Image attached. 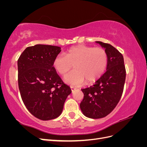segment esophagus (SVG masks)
<instances>
[{
  "label": "esophagus",
  "instance_id": "esophagus-1",
  "mask_svg": "<svg viewBox=\"0 0 147 147\" xmlns=\"http://www.w3.org/2000/svg\"><path fill=\"white\" fill-rule=\"evenodd\" d=\"M70 88H71V90H72V91H74L75 90H76V88L74 87V86H70Z\"/></svg>",
  "mask_w": 147,
  "mask_h": 147
}]
</instances>
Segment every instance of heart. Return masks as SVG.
Listing matches in <instances>:
<instances>
[{"label":"heart","mask_w":147,"mask_h":147,"mask_svg":"<svg viewBox=\"0 0 147 147\" xmlns=\"http://www.w3.org/2000/svg\"><path fill=\"white\" fill-rule=\"evenodd\" d=\"M108 63V56L104 48L77 45L70 48L65 55L59 54L53 61V66L59 75L64 76L72 69L75 70L65 77V82L80 86L86 81L91 84L104 74Z\"/></svg>","instance_id":"heart-1"}]
</instances>
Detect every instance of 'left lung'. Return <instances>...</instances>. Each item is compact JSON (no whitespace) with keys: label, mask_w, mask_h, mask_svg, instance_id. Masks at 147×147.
Returning <instances> with one entry per match:
<instances>
[{"label":"left lung","mask_w":147,"mask_h":147,"mask_svg":"<svg viewBox=\"0 0 147 147\" xmlns=\"http://www.w3.org/2000/svg\"><path fill=\"white\" fill-rule=\"evenodd\" d=\"M96 42L105 48L108 56L107 70L94 84L82 89L84 97L80 105L83 113L93 119L104 118L116 107L123 94L126 80L121 53L110 44Z\"/></svg>","instance_id":"8db88e82"}]
</instances>
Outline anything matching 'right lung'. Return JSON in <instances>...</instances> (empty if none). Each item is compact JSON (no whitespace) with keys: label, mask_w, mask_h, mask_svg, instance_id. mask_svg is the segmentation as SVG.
<instances>
[{"label":"right lung","mask_w":147,"mask_h":147,"mask_svg":"<svg viewBox=\"0 0 147 147\" xmlns=\"http://www.w3.org/2000/svg\"><path fill=\"white\" fill-rule=\"evenodd\" d=\"M61 51L59 47L36 45L26 48L18 60L21 99L29 112L40 119L58 117L72 92L53 66Z\"/></svg>","instance_id":"1"}]
</instances>
